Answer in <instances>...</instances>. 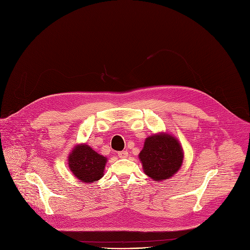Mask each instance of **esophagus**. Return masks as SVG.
Segmentation results:
<instances>
[{
    "instance_id": "1",
    "label": "esophagus",
    "mask_w": 250,
    "mask_h": 250,
    "mask_svg": "<svg viewBox=\"0 0 250 250\" xmlns=\"http://www.w3.org/2000/svg\"><path fill=\"white\" fill-rule=\"evenodd\" d=\"M118 156L120 158H126V157H128V152L126 150L125 151H120V152H118Z\"/></svg>"
}]
</instances>
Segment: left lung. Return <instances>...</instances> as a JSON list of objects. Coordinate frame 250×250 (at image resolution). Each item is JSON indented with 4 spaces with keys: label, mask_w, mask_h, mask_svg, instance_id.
<instances>
[{
    "label": "left lung",
    "mask_w": 250,
    "mask_h": 250,
    "mask_svg": "<svg viewBox=\"0 0 250 250\" xmlns=\"http://www.w3.org/2000/svg\"><path fill=\"white\" fill-rule=\"evenodd\" d=\"M139 158L145 174L156 181L173 176L183 162L179 142L169 134H157L146 138Z\"/></svg>",
    "instance_id": "8db88e82"
}]
</instances>
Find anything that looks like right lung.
<instances>
[{
    "instance_id": "obj_1",
    "label": "right lung",
    "mask_w": 250,
    "mask_h": 250,
    "mask_svg": "<svg viewBox=\"0 0 250 250\" xmlns=\"http://www.w3.org/2000/svg\"><path fill=\"white\" fill-rule=\"evenodd\" d=\"M107 159L88 145H78L69 156L73 174L84 183H92L103 176Z\"/></svg>"
}]
</instances>
